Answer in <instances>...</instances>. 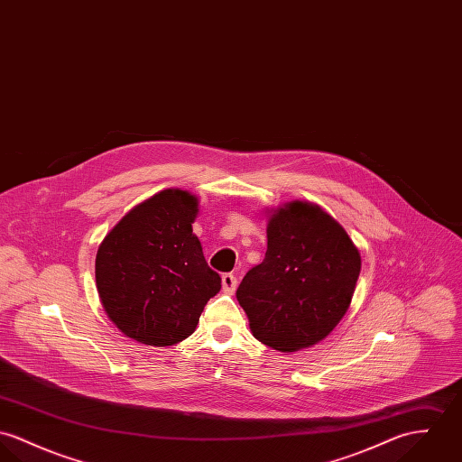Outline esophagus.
<instances>
[{"label": "esophagus", "instance_id": "obj_1", "mask_svg": "<svg viewBox=\"0 0 462 462\" xmlns=\"http://www.w3.org/2000/svg\"><path fill=\"white\" fill-rule=\"evenodd\" d=\"M221 283H223V291L226 294H234V291L237 289V278L232 273H225L221 276Z\"/></svg>", "mask_w": 462, "mask_h": 462}]
</instances>
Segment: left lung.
I'll return each mask as SVG.
<instances>
[{"label": "left lung", "instance_id": "8db88e82", "mask_svg": "<svg viewBox=\"0 0 462 462\" xmlns=\"http://www.w3.org/2000/svg\"><path fill=\"white\" fill-rule=\"evenodd\" d=\"M361 269L347 232L319 206L291 202L267 221V252L237 289L256 340L294 353L326 338L351 305Z\"/></svg>", "mask_w": 462, "mask_h": 462}]
</instances>
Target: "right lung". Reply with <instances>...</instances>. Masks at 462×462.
<instances>
[{
	"label": "right lung",
	"mask_w": 462,
	"mask_h": 462,
	"mask_svg": "<svg viewBox=\"0 0 462 462\" xmlns=\"http://www.w3.org/2000/svg\"><path fill=\"white\" fill-rule=\"evenodd\" d=\"M195 195L164 189L133 207L104 237L96 282L104 311L129 338L173 346L188 338L221 278L207 265L193 223Z\"/></svg>",
	"instance_id": "right-lung-1"
}]
</instances>
